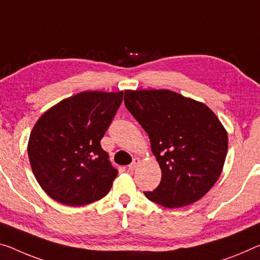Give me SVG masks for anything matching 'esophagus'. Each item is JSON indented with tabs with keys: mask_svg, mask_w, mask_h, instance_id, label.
Returning a JSON list of instances; mask_svg holds the SVG:
<instances>
[{
	"mask_svg": "<svg viewBox=\"0 0 260 260\" xmlns=\"http://www.w3.org/2000/svg\"><path fill=\"white\" fill-rule=\"evenodd\" d=\"M139 164H141V159L135 158L134 161L129 165V171H134V170L137 169V167L139 166Z\"/></svg>",
	"mask_w": 260,
	"mask_h": 260,
	"instance_id": "1",
	"label": "esophagus"
}]
</instances>
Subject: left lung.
Instances as JSON below:
<instances>
[{
    "label": "left lung",
    "instance_id": "left-lung-1",
    "mask_svg": "<svg viewBox=\"0 0 260 260\" xmlns=\"http://www.w3.org/2000/svg\"><path fill=\"white\" fill-rule=\"evenodd\" d=\"M124 105L149 135L161 181L146 198L166 208L199 201L217 181L228 152L225 127L205 103L169 89H126Z\"/></svg>",
    "mask_w": 260,
    "mask_h": 260
}]
</instances>
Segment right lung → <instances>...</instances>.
<instances>
[{
	"label": "right lung",
	"mask_w": 260,
	"mask_h": 260,
	"mask_svg": "<svg viewBox=\"0 0 260 260\" xmlns=\"http://www.w3.org/2000/svg\"><path fill=\"white\" fill-rule=\"evenodd\" d=\"M122 100V90L81 91L38 118L27 154L36 180L50 198L80 207L109 193L117 171L100 141Z\"/></svg>",
	"instance_id": "add662e5"
}]
</instances>
